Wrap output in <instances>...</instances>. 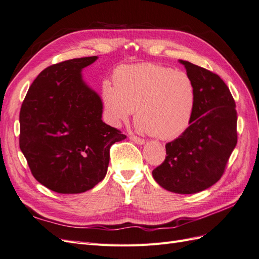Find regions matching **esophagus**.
Listing matches in <instances>:
<instances>
[{
  "label": "esophagus",
  "instance_id": "34e87169",
  "mask_svg": "<svg viewBox=\"0 0 259 259\" xmlns=\"http://www.w3.org/2000/svg\"><path fill=\"white\" fill-rule=\"evenodd\" d=\"M129 138H130L131 141H134V142L137 143V144H144V143H145L144 139H141V138H139V137H137V136L131 135Z\"/></svg>",
  "mask_w": 259,
  "mask_h": 259
}]
</instances>
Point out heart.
<instances>
[{
    "label": "heart",
    "mask_w": 259,
    "mask_h": 259,
    "mask_svg": "<svg viewBox=\"0 0 259 259\" xmlns=\"http://www.w3.org/2000/svg\"><path fill=\"white\" fill-rule=\"evenodd\" d=\"M103 102L112 124L136 110L139 130L170 140L191 123L196 89L186 72L154 63L125 65L115 72L114 88L104 85Z\"/></svg>",
    "instance_id": "1"
}]
</instances>
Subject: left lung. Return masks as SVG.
<instances>
[{
	"mask_svg": "<svg viewBox=\"0 0 259 259\" xmlns=\"http://www.w3.org/2000/svg\"><path fill=\"white\" fill-rule=\"evenodd\" d=\"M196 89V106L188 129L165 145L166 157L152 171L171 193L197 194L214 185L237 143L235 102L215 73L180 60Z\"/></svg>",
	"mask_w": 259,
	"mask_h": 259,
	"instance_id": "left-lung-1",
	"label": "left lung"
}]
</instances>
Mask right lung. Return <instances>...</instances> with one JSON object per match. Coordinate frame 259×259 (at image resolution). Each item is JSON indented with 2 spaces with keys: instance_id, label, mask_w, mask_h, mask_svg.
<instances>
[{
  "instance_id": "obj_1",
  "label": "right lung",
  "mask_w": 259,
  "mask_h": 259,
  "mask_svg": "<svg viewBox=\"0 0 259 259\" xmlns=\"http://www.w3.org/2000/svg\"><path fill=\"white\" fill-rule=\"evenodd\" d=\"M96 56L71 59L39 74L19 112V148L36 180L59 194H79L104 180L109 149L125 138L102 120L103 103L82 69Z\"/></svg>"
}]
</instances>
